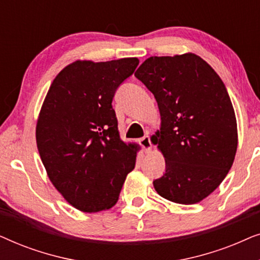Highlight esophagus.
Listing matches in <instances>:
<instances>
[{"label": "esophagus", "instance_id": "34e87169", "mask_svg": "<svg viewBox=\"0 0 260 260\" xmlns=\"http://www.w3.org/2000/svg\"><path fill=\"white\" fill-rule=\"evenodd\" d=\"M140 143H141L142 148H143V150L145 152L151 150V141H150V137H149V136H144L143 138H141Z\"/></svg>", "mask_w": 260, "mask_h": 260}]
</instances>
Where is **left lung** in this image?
Masks as SVG:
<instances>
[{"label":"left lung","mask_w":260,"mask_h":260,"mask_svg":"<svg viewBox=\"0 0 260 260\" xmlns=\"http://www.w3.org/2000/svg\"><path fill=\"white\" fill-rule=\"evenodd\" d=\"M135 77L161 113L151 141L165 156L166 173L155 189L176 204H198L222 182L237 152V119L225 84L193 53L150 56Z\"/></svg>","instance_id":"1"}]
</instances>
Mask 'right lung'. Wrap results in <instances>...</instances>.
Returning <instances> with one entry per match:
<instances>
[{"label":"right lung","mask_w":260,"mask_h":260,"mask_svg":"<svg viewBox=\"0 0 260 260\" xmlns=\"http://www.w3.org/2000/svg\"><path fill=\"white\" fill-rule=\"evenodd\" d=\"M140 60H77L49 87L37 124V144L47 175L81 212L111 208L135 168L137 145L120 140L112 99Z\"/></svg>","instance_id":"right-lung-1"}]
</instances>
